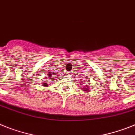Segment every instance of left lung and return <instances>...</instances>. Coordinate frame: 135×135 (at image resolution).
<instances>
[{
  "label": "left lung",
  "instance_id": "left-lung-1",
  "mask_svg": "<svg viewBox=\"0 0 135 135\" xmlns=\"http://www.w3.org/2000/svg\"><path fill=\"white\" fill-rule=\"evenodd\" d=\"M84 78H86V77H84ZM89 86H84L83 90H84V91H89Z\"/></svg>",
  "mask_w": 135,
  "mask_h": 135
}]
</instances>
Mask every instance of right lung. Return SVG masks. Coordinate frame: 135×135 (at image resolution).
<instances>
[{
    "label": "right lung",
    "mask_w": 135,
    "mask_h": 135,
    "mask_svg": "<svg viewBox=\"0 0 135 135\" xmlns=\"http://www.w3.org/2000/svg\"><path fill=\"white\" fill-rule=\"evenodd\" d=\"M47 75H48V77H51L52 76V74H51V73H47ZM57 78H59V76H57ZM42 86H48V84H47L46 83H43Z\"/></svg>",
    "instance_id": "obj_1"
}]
</instances>
